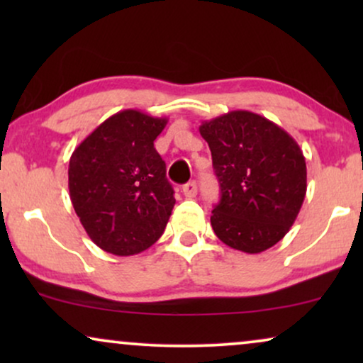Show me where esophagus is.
Returning <instances> with one entry per match:
<instances>
[{
    "instance_id": "34e87169",
    "label": "esophagus",
    "mask_w": 363,
    "mask_h": 363,
    "mask_svg": "<svg viewBox=\"0 0 363 363\" xmlns=\"http://www.w3.org/2000/svg\"><path fill=\"white\" fill-rule=\"evenodd\" d=\"M196 182H188L186 185H183V195L186 198H195L196 196Z\"/></svg>"
}]
</instances>
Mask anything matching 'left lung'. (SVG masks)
Returning <instances> with one entry per match:
<instances>
[{"label": "left lung", "instance_id": "obj_1", "mask_svg": "<svg viewBox=\"0 0 363 363\" xmlns=\"http://www.w3.org/2000/svg\"><path fill=\"white\" fill-rule=\"evenodd\" d=\"M220 182L211 211L215 235L233 250L256 255L294 225L306 198V158L284 128L250 111H233L200 125Z\"/></svg>", "mask_w": 363, "mask_h": 363}]
</instances>
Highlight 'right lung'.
Segmentation results:
<instances>
[{
  "label": "right lung",
  "mask_w": 363,
  "mask_h": 363,
  "mask_svg": "<svg viewBox=\"0 0 363 363\" xmlns=\"http://www.w3.org/2000/svg\"><path fill=\"white\" fill-rule=\"evenodd\" d=\"M167 118L113 113L69 160V195L89 238L106 252L132 256L163 235L175 198L153 147Z\"/></svg>",
  "instance_id": "add662e5"
}]
</instances>
